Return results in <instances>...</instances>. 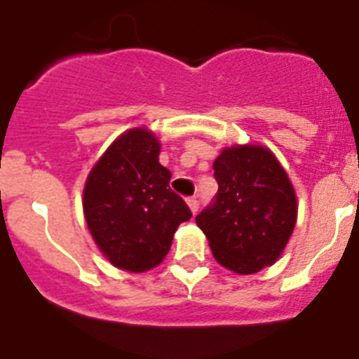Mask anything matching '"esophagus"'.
I'll use <instances>...</instances> for the list:
<instances>
[{"instance_id":"obj_1","label":"esophagus","mask_w":359,"mask_h":359,"mask_svg":"<svg viewBox=\"0 0 359 359\" xmlns=\"http://www.w3.org/2000/svg\"><path fill=\"white\" fill-rule=\"evenodd\" d=\"M187 205H189V209H191L193 215H196V211H198V200L195 198V196H191V198L186 200Z\"/></svg>"}]
</instances>
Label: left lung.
Instances as JSON below:
<instances>
[{"label":"left lung","mask_w":359,"mask_h":359,"mask_svg":"<svg viewBox=\"0 0 359 359\" xmlns=\"http://www.w3.org/2000/svg\"><path fill=\"white\" fill-rule=\"evenodd\" d=\"M218 193L196 215L222 266L248 276L276 263L297 222V196L272 151L259 144L225 148L215 164Z\"/></svg>","instance_id":"8db88e82"}]
</instances>
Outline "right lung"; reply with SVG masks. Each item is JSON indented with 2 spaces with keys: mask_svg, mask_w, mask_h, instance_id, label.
I'll return each instance as SVG.
<instances>
[{
  "mask_svg": "<svg viewBox=\"0 0 359 359\" xmlns=\"http://www.w3.org/2000/svg\"><path fill=\"white\" fill-rule=\"evenodd\" d=\"M161 144L147 128L125 132L87 177L83 215L102 254L116 268L147 272L166 257L173 234L191 211L170 189Z\"/></svg>",
  "mask_w": 359,
  "mask_h": 359,
  "instance_id": "obj_1",
  "label": "right lung"
}]
</instances>
